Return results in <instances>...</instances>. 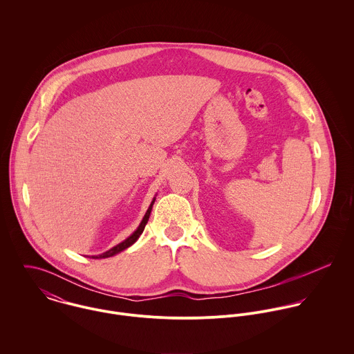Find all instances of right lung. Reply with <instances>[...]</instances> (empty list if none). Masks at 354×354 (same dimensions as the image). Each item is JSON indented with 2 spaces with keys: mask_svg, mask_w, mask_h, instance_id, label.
I'll return each mask as SVG.
<instances>
[{
  "mask_svg": "<svg viewBox=\"0 0 354 354\" xmlns=\"http://www.w3.org/2000/svg\"><path fill=\"white\" fill-rule=\"evenodd\" d=\"M153 203H155V198L152 199L151 204H150L149 209L146 211V214H145V216H143V219H142L140 225L138 226V229H136V230H135V232H133L128 239H125L122 243L117 244L115 247L110 248L109 251L101 253V254H94V256H91V257H93V259H106V257H111V256H114V254H117V253L125 251V250H127V248H129L131 245H133V244L138 241V239L142 236V233H143V230H145V227H146V225H147V222H149V218H150V214H151Z\"/></svg>",
  "mask_w": 354,
  "mask_h": 354,
  "instance_id": "1",
  "label": "right lung"
}]
</instances>
